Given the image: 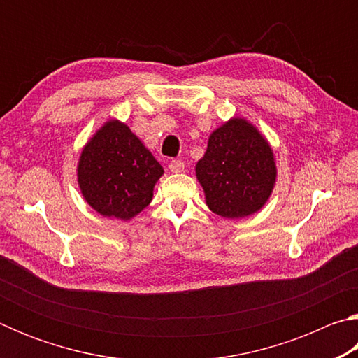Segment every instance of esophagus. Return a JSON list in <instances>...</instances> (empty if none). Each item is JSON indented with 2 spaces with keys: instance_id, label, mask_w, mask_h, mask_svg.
Segmentation results:
<instances>
[{
  "instance_id": "obj_1",
  "label": "esophagus",
  "mask_w": 358,
  "mask_h": 358,
  "mask_svg": "<svg viewBox=\"0 0 358 358\" xmlns=\"http://www.w3.org/2000/svg\"><path fill=\"white\" fill-rule=\"evenodd\" d=\"M169 171L172 173H180L185 171V162H181L180 159H172L169 162Z\"/></svg>"
}]
</instances>
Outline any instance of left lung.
<instances>
[{"mask_svg": "<svg viewBox=\"0 0 358 358\" xmlns=\"http://www.w3.org/2000/svg\"><path fill=\"white\" fill-rule=\"evenodd\" d=\"M276 173L268 141L240 117L230 118L211 132L207 151L196 164L205 202L226 220L257 213L273 192Z\"/></svg>", "mask_w": 358, "mask_h": 358, "instance_id": "8db88e82", "label": "left lung"}]
</instances>
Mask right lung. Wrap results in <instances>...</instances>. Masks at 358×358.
Returning <instances> with one entry per match:
<instances>
[{"label":"right lung","mask_w":358,"mask_h":358,"mask_svg":"<svg viewBox=\"0 0 358 358\" xmlns=\"http://www.w3.org/2000/svg\"><path fill=\"white\" fill-rule=\"evenodd\" d=\"M164 169L120 120H108L85 145L77 181L87 203L106 217L129 221L150 205Z\"/></svg>","instance_id":"1"}]
</instances>
